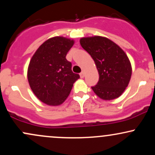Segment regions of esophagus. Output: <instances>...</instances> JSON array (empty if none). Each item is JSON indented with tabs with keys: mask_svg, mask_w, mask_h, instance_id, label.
Here are the masks:
<instances>
[{
	"mask_svg": "<svg viewBox=\"0 0 155 155\" xmlns=\"http://www.w3.org/2000/svg\"><path fill=\"white\" fill-rule=\"evenodd\" d=\"M84 76H85V72L83 71L80 74V77H81V79H83V78L84 77Z\"/></svg>",
	"mask_w": 155,
	"mask_h": 155,
	"instance_id": "obj_1",
	"label": "esophagus"
}]
</instances>
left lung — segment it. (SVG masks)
Segmentation results:
<instances>
[{
    "instance_id": "8db88e82",
    "label": "left lung",
    "mask_w": 155,
    "mask_h": 155,
    "mask_svg": "<svg viewBox=\"0 0 155 155\" xmlns=\"http://www.w3.org/2000/svg\"><path fill=\"white\" fill-rule=\"evenodd\" d=\"M80 44L92 57L98 71V82L92 87L95 95L104 101L122 95L132 75L131 63L122 48L99 35L81 38Z\"/></svg>"
}]
</instances>
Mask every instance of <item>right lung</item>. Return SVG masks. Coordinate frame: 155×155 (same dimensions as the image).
Returning a JSON list of instances; mask_svg holds the SVG:
<instances>
[{"label": "right lung", "mask_w": 155, "mask_h": 155, "mask_svg": "<svg viewBox=\"0 0 155 155\" xmlns=\"http://www.w3.org/2000/svg\"><path fill=\"white\" fill-rule=\"evenodd\" d=\"M74 40L54 36L44 41L32 57L28 80L34 95L48 106H60L67 99L73 85L79 79L71 70L66 54Z\"/></svg>", "instance_id": "1"}]
</instances>
